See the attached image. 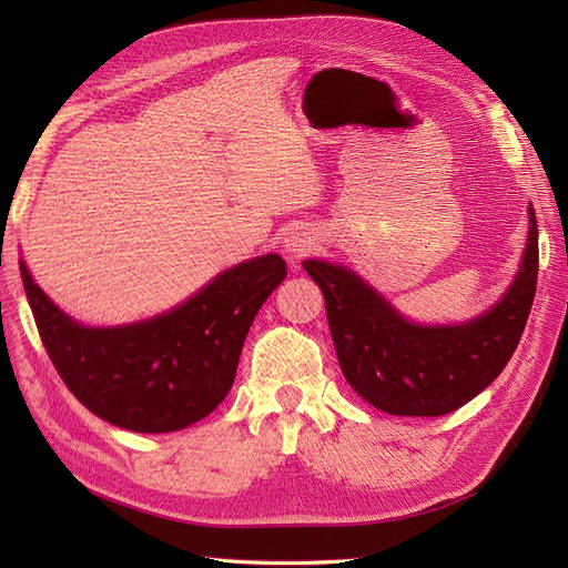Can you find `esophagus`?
<instances>
[{
	"label": "esophagus",
	"mask_w": 568,
	"mask_h": 568,
	"mask_svg": "<svg viewBox=\"0 0 568 568\" xmlns=\"http://www.w3.org/2000/svg\"><path fill=\"white\" fill-rule=\"evenodd\" d=\"M315 246H317L315 234L311 230H303V227L288 232L284 239V248L291 257H303L307 253H313Z\"/></svg>",
	"instance_id": "obj_1"
}]
</instances>
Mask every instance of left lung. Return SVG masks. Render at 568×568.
Segmentation results:
<instances>
[{"mask_svg": "<svg viewBox=\"0 0 568 568\" xmlns=\"http://www.w3.org/2000/svg\"><path fill=\"white\" fill-rule=\"evenodd\" d=\"M326 303L343 376L376 409L440 417L495 382L519 346L538 282V225L530 209L524 265L490 313L459 326H417L346 267L305 261Z\"/></svg>", "mask_w": 568, "mask_h": 568, "instance_id": "1", "label": "left lung"}]
</instances>
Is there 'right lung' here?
<instances>
[{
	"mask_svg": "<svg viewBox=\"0 0 568 568\" xmlns=\"http://www.w3.org/2000/svg\"><path fill=\"white\" fill-rule=\"evenodd\" d=\"M284 277L286 263L270 253L222 272L173 313L88 329L68 320L21 263L32 317L68 390L97 417L136 434L180 432L225 400L251 324Z\"/></svg>",
	"mask_w": 568,
	"mask_h": 568,
	"instance_id": "obj_1",
	"label": "right lung"
}]
</instances>
